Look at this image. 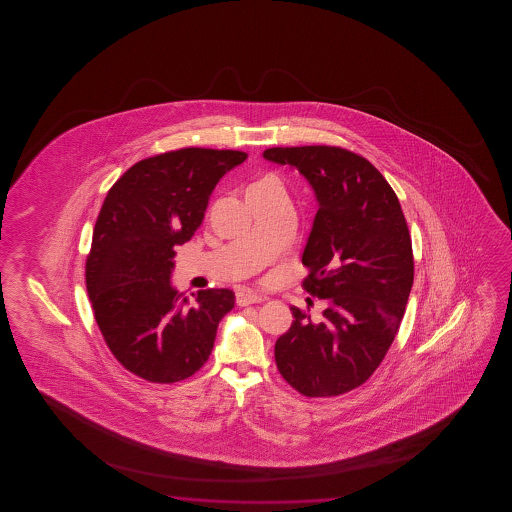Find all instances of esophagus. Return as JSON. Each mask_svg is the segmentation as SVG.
Returning <instances> with one entry per match:
<instances>
[{
	"instance_id": "1",
	"label": "esophagus",
	"mask_w": 512,
	"mask_h": 512,
	"mask_svg": "<svg viewBox=\"0 0 512 512\" xmlns=\"http://www.w3.org/2000/svg\"><path fill=\"white\" fill-rule=\"evenodd\" d=\"M266 299V295L257 294V292H252V290H241L236 295L238 306H248V304H255V302H264Z\"/></svg>"
}]
</instances>
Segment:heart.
Returning <instances> with one entry per match:
<instances>
[{
    "mask_svg": "<svg viewBox=\"0 0 512 512\" xmlns=\"http://www.w3.org/2000/svg\"><path fill=\"white\" fill-rule=\"evenodd\" d=\"M269 183H278L271 176H266V178H260L259 182L252 183L248 189H259V187H266Z\"/></svg>",
    "mask_w": 512,
    "mask_h": 512,
    "instance_id": "1",
    "label": "heart"
}]
</instances>
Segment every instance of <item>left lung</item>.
I'll return each mask as SVG.
<instances>
[{"label":"left lung","instance_id":"1","mask_svg":"<svg viewBox=\"0 0 512 512\" xmlns=\"http://www.w3.org/2000/svg\"><path fill=\"white\" fill-rule=\"evenodd\" d=\"M266 161L297 169L318 211L302 252L304 288L329 306L313 320L292 306L274 358L306 397L350 392L392 346L413 287L411 236L399 199L378 169L344 148H267Z\"/></svg>","mask_w":512,"mask_h":512}]
</instances>
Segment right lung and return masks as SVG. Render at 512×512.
<instances>
[{
	"label": "right lung",
	"mask_w": 512,
	"mask_h": 512,
	"mask_svg": "<svg viewBox=\"0 0 512 512\" xmlns=\"http://www.w3.org/2000/svg\"><path fill=\"white\" fill-rule=\"evenodd\" d=\"M238 150L182 148L136 162L106 194L92 232L85 283L99 330L127 371L176 383L203 367L218 323L234 308L229 288L173 287L175 246L203 224L220 178L246 161Z\"/></svg>",
	"instance_id": "obj_1"
}]
</instances>
